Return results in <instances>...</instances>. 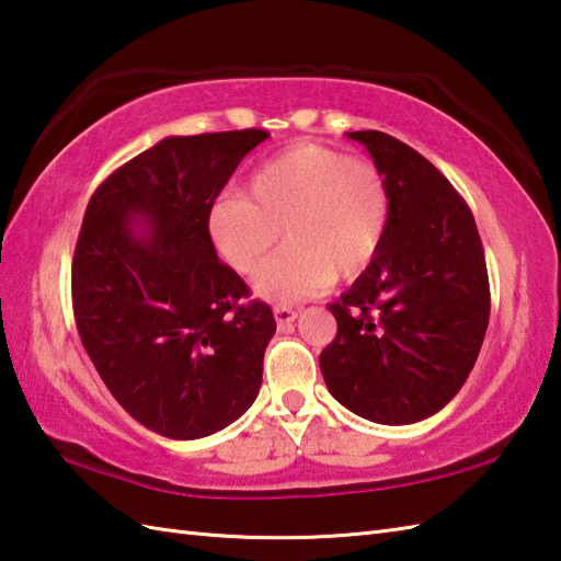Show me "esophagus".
I'll return each mask as SVG.
<instances>
[{
  "instance_id": "esophagus-1",
  "label": "esophagus",
  "mask_w": 561,
  "mask_h": 561,
  "mask_svg": "<svg viewBox=\"0 0 561 561\" xmlns=\"http://www.w3.org/2000/svg\"><path fill=\"white\" fill-rule=\"evenodd\" d=\"M296 318H299V313H296L294 308H289V306H274V320H277L279 328L291 325Z\"/></svg>"
}]
</instances>
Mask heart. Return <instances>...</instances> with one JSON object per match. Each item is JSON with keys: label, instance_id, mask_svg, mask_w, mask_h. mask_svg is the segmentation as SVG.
Segmentation results:
<instances>
[{"label": "heart", "instance_id": "b5f03b06", "mask_svg": "<svg viewBox=\"0 0 561 561\" xmlns=\"http://www.w3.org/2000/svg\"><path fill=\"white\" fill-rule=\"evenodd\" d=\"M390 195L371 161L320 145L291 147L255 171L248 197L219 199L209 238L236 272L255 274L285 229L288 250L255 279L262 299L296 301L354 282L383 250Z\"/></svg>", "mask_w": 561, "mask_h": 561}]
</instances>
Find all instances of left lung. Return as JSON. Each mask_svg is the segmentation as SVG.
Returning <instances> with one entry per match:
<instances>
[{
	"mask_svg": "<svg viewBox=\"0 0 561 561\" xmlns=\"http://www.w3.org/2000/svg\"><path fill=\"white\" fill-rule=\"evenodd\" d=\"M371 153L390 195L383 250L330 304L337 337L320 354L325 386L376 424L436 414L468 380L490 323L478 224L446 175L378 129L347 133Z\"/></svg>",
	"mask_w": 561,
	"mask_h": 561,
	"instance_id": "left-lung-1",
	"label": "left lung"
}]
</instances>
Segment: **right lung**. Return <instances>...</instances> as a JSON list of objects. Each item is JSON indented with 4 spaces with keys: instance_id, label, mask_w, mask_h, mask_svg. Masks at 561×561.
<instances>
[{
    "instance_id": "right-lung-1",
    "label": "right lung",
    "mask_w": 561,
    "mask_h": 561,
    "mask_svg": "<svg viewBox=\"0 0 561 561\" xmlns=\"http://www.w3.org/2000/svg\"><path fill=\"white\" fill-rule=\"evenodd\" d=\"M265 129L165 137L93 193L71 262L83 350L123 410L165 438L221 432L255 402L277 323L224 265L209 211Z\"/></svg>"
}]
</instances>
